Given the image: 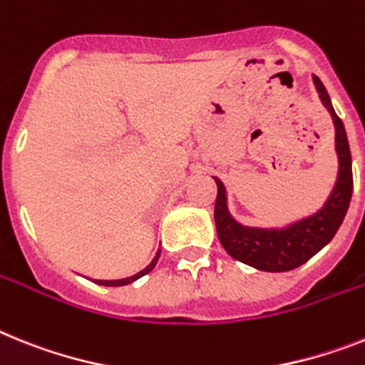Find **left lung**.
<instances>
[{
  "label": "left lung",
  "mask_w": 365,
  "mask_h": 365,
  "mask_svg": "<svg viewBox=\"0 0 365 365\" xmlns=\"http://www.w3.org/2000/svg\"><path fill=\"white\" fill-rule=\"evenodd\" d=\"M315 91L334 122V145L338 155V176L329 198L319 210L297 219L286 226H247L235 220L228 210V195L225 183L213 176L217 183L215 226L220 245L234 259L247 263L258 271L284 272L301 267L312 256L332 241L344 222L353 195V161L349 150L344 122L334 111L330 96L317 76H312Z\"/></svg>",
  "instance_id": "8db88e82"
}]
</instances>
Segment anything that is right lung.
<instances>
[{
    "label": "right lung",
    "instance_id": "right-lung-1",
    "mask_svg": "<svg viewBox=\"0 0 365 365\" xmlns=\"http://www.w3.org/2000/svg\"><path fill=\"white\" fill-rule=\"evenodd\" d=\"M159 256H161V250H158V252H155V256H154V259H152V262H150L148 265H146V267L143 269V271H139V272H137V274H133V277L120 278V280H94V282H96V284H100V286H109V287L128 286V284H131V282L139 280L140 277H145V274H148V272L155 267V263H158Z\"/></svg>",
    "mask_w": 365,
    "mask_h": 365
}]
</instances>
